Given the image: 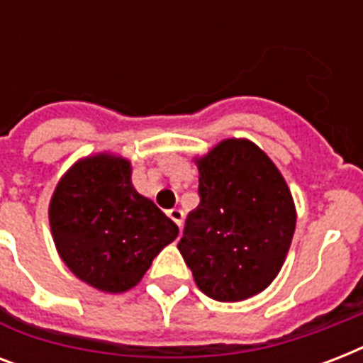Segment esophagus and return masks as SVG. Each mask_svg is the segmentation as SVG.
<instances>
[{
	"instance_id": "obj_1",
	"label": "esophagus",
	"mask_w": 363,
	"mask_h": 363,
	"mask_svg": "<svg viewBox=\"0 0 363 363\" xmlns=\"http://www.w3.org/2000/svg\"><path fill=\"white\" fill-rule=\"evenodd\" d=\"M167 216H169L171 220L175 222L177 226L181 228V224H182V216H184V213H182L181 209H171V211H167Z\"/></svg>"
}]
</instances>
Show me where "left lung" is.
Listing matches in <instances>:
<instances>
[{"label": "left lung", "instance_id": "left-lung-1", "mask_svg": "<svg viewBox=\"0 0 363 363\" xmlns=\"http://www.w3.org/2000/svg\"><path fill=\"white\" fill-rule=\"evenodd\" d=\"M201 203L186 218L179 250L205 296L242 301L279 275L296 230L290 188L248 139H224L194 160Z\"/></svg>", "mask_w": 363, "mask_h": 363}]
</instances>
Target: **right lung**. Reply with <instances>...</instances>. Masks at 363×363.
I'll return each instance as SVG.
<instances>
[{
    "mask_svg": "<svg viewBox=\"0 0 363 363\" xmlns=\"http://www.w3.org/2000/svg\"><path fill=\"white\" fill-rule=\"evenodd\" d=\"M60 258L96 290L139 284L179 228L131 184V162L113 152L81 158L65 171L48 205Z\"/></svg>",
    "mask_w": 363,
    "mask_h": 363,
    "instance_id": "obj_1",
    "label": "right lung"
}]
</instances>
